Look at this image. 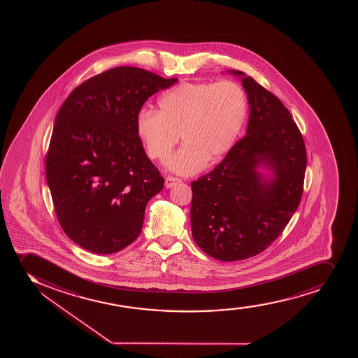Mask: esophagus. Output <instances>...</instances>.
I'll use <instances>...</instances> for the list:
<instances>
[{
  "instance_id": "esophagus-1",
  "label": "esophagus",
  "mask_w": 358,
  "mask_h": 358,
  "mask_svg": "<svg viewBox=\"0 0 358 358\" xmlns=\"http://www.w3.org/2000/svg\"><path fill=\"white\" fill-rule=\"evenodd\" d=\"M179 182H181V179L177 177H172V176H169V177H166V179H164V185H166L167 189L177 185Z\"/></svg>"
}]
</instances>
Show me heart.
Instances as JSON below:
<instances>
[{
  "mask_svg": "<svg viewBox=\"0 0 358 358\" xmlns=\"http://www.w3.org/2000/svg\"><path fill=\"white\" fill-rule=\"evenodd\" d=\"M247 115V95L234 81L184 83L157 100V112L142 110L137 134L152 160H169L181 138L185 142L169 169L189 176L229 152Z\"/></svg>",
  "mask_w": 358,
  "mask_h": 358,
  "instance_id": "obj_1",
  "label": "heart"
}]
</instances>
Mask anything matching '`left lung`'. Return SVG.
<instances>
[{"label":"left lung","mask_w":358,"mask_h":358,"mask_svg":"<svg viewBox=\"0 0 358 358\" xmlns=\"http://www.w3.org/2000/svg\"><path fill=\"white\" fill-rule=\"evenodd\" d=\"M243 78L251 106L246 136L211 172L192 181L191 228L201 251L222 262L259 255L280 236L303 194L307 152L288 108L251 76ZM264 160L275 172L264 185Z\"/></svg>","instance_id":"left-lung-1"}]
</instances>
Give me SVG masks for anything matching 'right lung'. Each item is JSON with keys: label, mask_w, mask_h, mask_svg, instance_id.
Instances as JSON below:
<instances>
[{"label": "right lung", "mask_w": 358, "mask_h": 358, "mask_svg": "<svg viewBox=\"0 0 358 358\" xmlns=\"http://www.w3.org/2000/svg\"><path fill=\"white\" fill-rule=\"evenodd\" d=\"M177 81L117 66L76 87L59 108L46 180L58 222L87 251L111 255L140 235L164 179L144 152L137 115L150 95Z\"/></svg>", "instance_id": "1"}]
</instances>
